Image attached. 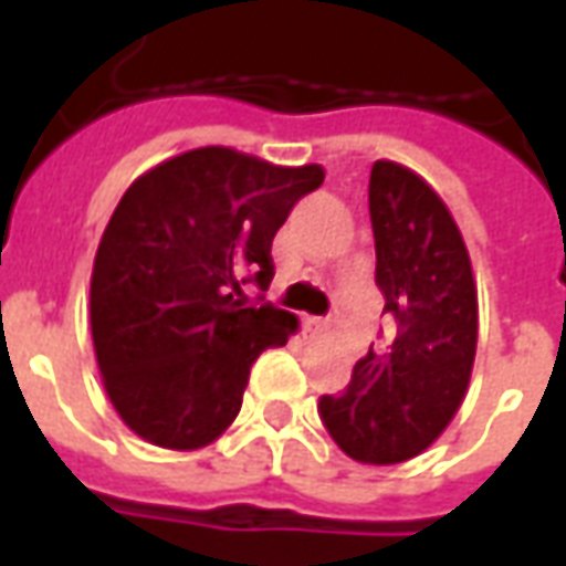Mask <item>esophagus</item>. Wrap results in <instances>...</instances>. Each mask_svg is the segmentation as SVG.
Masks as SVG:
<instances>
[{
    "label": "esophagus",
    "mask_w": 566,
    "mask_h": 566,
    "mask_svg": "<svg viewBox=\"0 0 566 566\" xmlns=\"http://www.w3.org/2000/svg\"><path fill=\"white\" fill-rule=\"evenodd\" d=\"M303 327H306V331H324V327H327V321L315 318V315H306V318H303Z\"/></svg>",
    "instance_id": "1"
}]
</instances>
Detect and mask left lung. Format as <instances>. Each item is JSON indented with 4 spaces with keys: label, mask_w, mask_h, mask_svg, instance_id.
Instances as JSON below:
<instances>
[{
    "label": "left lung",
    "mask_w": 566,
    "mask_h": 566,
    "mask_svg": "<svg viewBox=\"0 0 566 566\" xmlns=\"http://www.w3.org/2000/svg\"><path fill=\"white\" fill-rule=\"evenodd\" d=\"M376 284L397 339L360 357L339 397L318 412L336 446L360 463H403L449 427L470 385L479 300L458 223L421 175L394 160L369 172Z\"/></svg>",
    "instance_id": "1"
}]
</instances>
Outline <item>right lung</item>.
<instances>
[{
  "mask_svg": "<svg viewBox=\"0 0 566 566\" xmlns=\"http://www.w3.org/2000/svg\"><path fill=\"white\" fill-rule=\"evenodd\" d=\"M318 163L185 150L139 175L105 227L91 275V331L108 400L150 446L206 449L242 409L251 364L300 321L251 306L272 282V239Z\"/></svg>",
  "mask_w": 566,
  "mask_h": 566,
  "instance_id": "right-lung-1",
  "label": "right lung"
}]
</instances>
